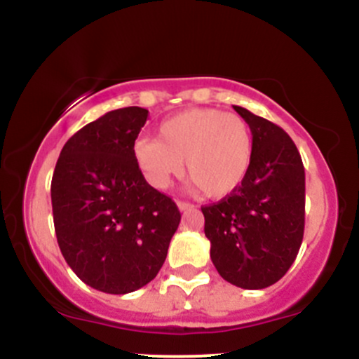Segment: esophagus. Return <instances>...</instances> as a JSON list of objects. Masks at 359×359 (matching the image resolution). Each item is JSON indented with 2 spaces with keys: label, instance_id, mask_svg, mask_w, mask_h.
<instances>
[{
  "label": "esophagus",
  "instance_id": "esophagus-1",
  "mask_svg": "<svg viewBox=\"0 0 359 359\" xmlns=\"http://www.w3.org/2000/svg\"><path fill=\"white\" fill-rule=\"evenodd\" d=\"M177 205H179V209L180 211H191V209H194V204H191V203H184V201H179V203H177Z\"/></svg>",
  "mask_w": 359,
  "mask_h": 359
}]
</instances>
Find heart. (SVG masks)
<instances>
[{
    "instance_id": "heart-1",
    "label": "heart",
    "mask_w": 359,
    "mask_h": 359,
    "mask_svg": "<svg viewBox=\"0 0 359 359\" xmlns=\"http://www.w3.org/2000/svg\"><path fill=\"white\" fill-rule=\"evenodd\" d=\"M135 162L151 187L167 189L185 172L194 189L211 199L231 196L248 175L253 135L245 118L214 108L174 114L158 126V140L138 138Z\"/></svg>"
}]
</instances>
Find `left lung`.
<instances>
[{
  "label": "left lung",
  "mask_w": 359,
  "mask_h": 359,
  "mask_svg": "<svg viewBox=\"0 0 359 359\" xmlns=\"http://www.w3.org/2000/svg\"><path fill=\"white\" fill-rule=\"evenodd\" d=\"M253 135V160L231 196L204 205V233L217 273L233 285H273L297 257L306 219V172L282 128L233 106Z\"/></svg>",
  "instance_id": "obj_1"
}]
</instances>
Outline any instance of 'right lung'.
Masks as SVG:
<instances>
[{"instance_id": "right-lung-1", "label": "right lung", "mask_w": 359, "mask_h": 359, "mask_svg": "<svg viewBox=\"0 0 359 359\" xmlns=\"http://www.w3.org/2000/svg\"><path fill=\"white\" fill-rule=\"evenodd\" d=\"M138 106L109 111L62 148L52 177L57 243L86 285L130 294L162 269L180 212L147 182L133 143L147 123Z\"/></svg>"}]
</instances>
